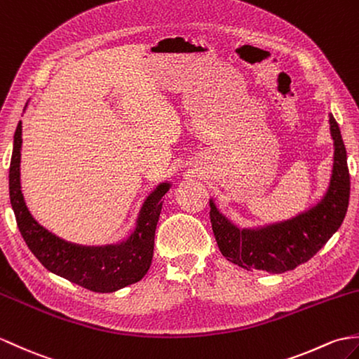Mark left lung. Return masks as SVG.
<instances>
[{"label": "left lung", "mask_w": 359, "mask_h": 359, "mask_svg": "<svg viewBox=\"0 0 359 359\" xmlns=\"http://www.w3.org/2000/svg\"><path fill=\"white\" fill-rule=\"evenodd\" d=\"M333 139V168L326 194L318 203L297 217L258 228L240 229L210 200L212 232L220 252L246 271L283 273L320 251L343 223L350 197L347 153L338 123L329 114Z\"/></svg>", "instance_id": "obj_1"}]
</instances>
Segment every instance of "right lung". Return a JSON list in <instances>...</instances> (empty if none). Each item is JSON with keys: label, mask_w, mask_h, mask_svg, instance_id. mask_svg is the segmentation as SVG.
<instances>
[{"label": "right lung", "mask_w": 359, "mask_h": 359, "mask_svg": "<svg viewBox=\"0 0 359 359\" xmlns=\"http://www.w3.org/2000/svg\"><path fill=\"white\" fill-rule=\"evenodd\" d=\"M21 147L22 122L20 121L13 136L9 194L21 236L41 264L74 285L101 294L114 292L144 278L151 266L162 197L170 191V183H161L147 197L139 211L136 226L127 240L107 246L74 245L41 226L30 214L21 193Z\"/></svg>", "instance_id": "add662e5"}]
</instances>
